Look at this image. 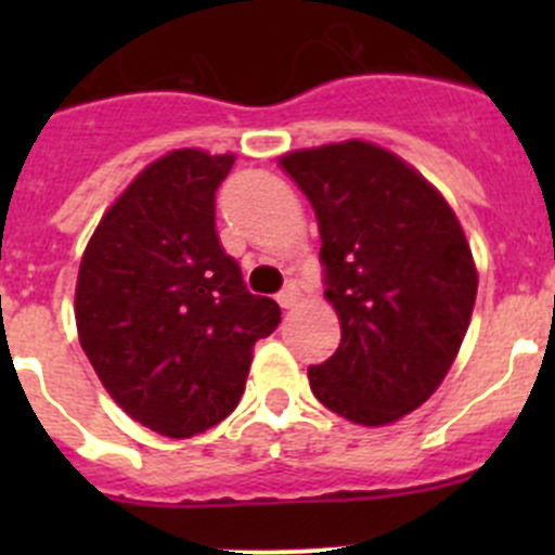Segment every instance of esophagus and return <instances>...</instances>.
<instances>
[{"instance_id": "1", "label": "esophagus", "mask_w": 555, "mask_h": 555, "mask_svg": "<svg viewBox=\"0 0 555 555\" xmlns=\"http://www.w3.org/2000/svg\"><path fill=\"white\" fill-rule=\"evenodd\" d=\"M298 287H295V284H287V287L282 289V293L276 295V300H279V306H282V309H293L295 304H298Z\"/></svg>"}]
</instances>
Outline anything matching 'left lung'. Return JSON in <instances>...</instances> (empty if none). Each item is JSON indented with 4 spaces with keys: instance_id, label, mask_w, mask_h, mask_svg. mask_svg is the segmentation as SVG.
<instances>
[{
    "instance_id": "obj_1",
    "label": "left lung",
    "mask_w": 555,
    "mask_h": 555,
    "mask_svg": "<svg viewBox=\"0 0 555 555\" xmlns=\"http://www.w3.org/2000/svg\"><path fill=\"white\" fill-rule=\"evenodd\" d=\"M282 169L317 211L324 298L340 344L309 367L317 400L382 427L443 384L473 317L478 271L443 195L389 150L349 139L295 150Z\"/></svg>"
}]
</instances>
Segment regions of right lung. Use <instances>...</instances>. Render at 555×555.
I'll use <instances>...</instances> for the list:
<instances>
[{
	"label": "right lung",
	"instance_id": "1",
	"mask_svg": "<svg viewBox=\"0 0 555 555\" xmlns=\"http://www.w3.org/2000/svg\"><path fill=\"white\" fill-rule=\"evenodd\" d=\"M233 155L173 150L106 209L80 262L75 319L112 400L153 433L193 438L231 416L251 349L282 322L215 228Z\"/></svg>",
	"mask_w": 555,
	"mask_h": 555
}]
</instances>
